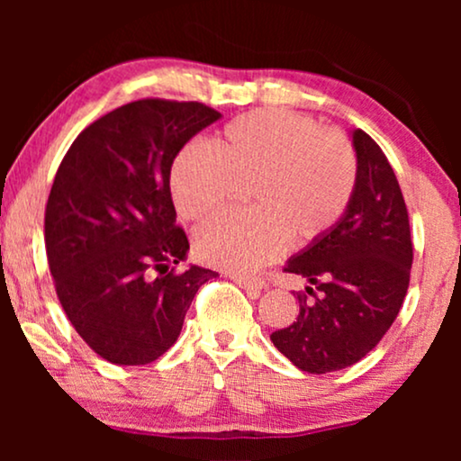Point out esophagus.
Segmentation results:
<instances>
[{
  "mask_svg": "<svg viewBox=\"0 0 461 461\" xmlns=\"http://www.w3.org/2000/svg\"><path fill=\"white\" fill-rule=\"evenodd\" d=\"M230 279L235 281L239 287L245 289V292H249L251 295H258V294L262 292L264 287H267V283H264V279H256V276H241V275H232Z\"/></svg>",
  "mask_w": 461,
  "mask_h": 461,
  "instance_id": "34e87169",
  "label": "esophagus"
}]
</instances>
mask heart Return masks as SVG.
Instances as JSON below:
<instances>
[{"mask_svg": "<svg viewBox=\"0 0 461 461\" xmlns=\"http://www.w3.org/2000/svg\"><path fill=\"white\" fill-rule=\"evenodd\" d=\"M249 182L251 212L213 220L194 237L201 260L239 275L276 260L289 239L306 245L338 224L355 193L357 155L339 131L273 109L232 119L212 149L186 144L169 172L176 212L188 222L212 218Z\"/></svg>", "mask_w": 461, "mask_h": 461, "instance_id": "heart-1", "label": "heart"}]
</instances>
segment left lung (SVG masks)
I'll use <instances>...</instances> for the list:
<instances>
[{
	"instance_id": "1",
	"label": "left lung",
	"mask_w": 461,
	"mask_h": 461,
	"mask_svg": "<svg viewBox=\"0 0 461 461\" xmlns=\"http://www.w3.org/2000/svg\"><path fill=\"white\" fill-rule=\"evenodd\" d=\"M357 185L331 230L285 264L311 283L300 314L270 339L308 374L350 367L375 348L394 323L413 262L407 205L386 155L363 130H352Z\"/></svg>"
}]
</instances>
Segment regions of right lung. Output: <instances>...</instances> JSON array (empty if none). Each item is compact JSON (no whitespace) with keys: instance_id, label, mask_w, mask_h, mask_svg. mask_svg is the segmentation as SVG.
I'll return each instance as SVG.
<instances>
[{"instance_id":"right-lung-1","label":"right lung","mask_w":461,"mask_h":461,"mask_svg":"<svg viewBox=\"0 0 461 461\" xmlns=\"http://www.w3.org/2000/svg\"><path fill=\"white\" fill-rule=\"evenodd\" d=\"M222 117L201 103L147 98L81 131L46 205V254L75 331L113 365L172 348L199 287L218 273L186 260L169 172L176 155Z\"/></svg>"}]
</instances>
